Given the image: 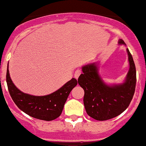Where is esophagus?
Masks as SVG:
<instances>
[{"label":"esophagus","mask_w":146,"mask_h":146,"mask_svg":"<svg viewBox=\"0 0 146 146\" xmlns=\"http://www.w3.org/2000/svg\"><path fill=\"white\" fill-rule=\"evenodd\" d=\"M81 74V70H80V69H78V70H76V71H75L74 77L76 78V79H78V78L79 77V76Z\"/></svg>","instance_id":"esophagus-1"}]
</instances>
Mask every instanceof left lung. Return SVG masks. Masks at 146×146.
<instances>
[{
    "instance_id": "1",
    "label": "left lung",
    "mask_w": 146,
    "mask_h": 146,
    "mask_svg": "<svg viewBox=\"0 0 146 146\" xmlns=\"http://www.w3.org/2000/svg\"><path fill=\"white\" fill-rule=\"evenodd\" d=\"M119 44L126 45L120 39ZM129 69L122 84L108 85L98 73L97 63L82 67L78 84L84 90V104L88 115L98 121H106L120 115L128 108L133 98L136 85V68L128 48Z\"/></svg>"
}]
</instances>
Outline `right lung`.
<instances>
[{"label":"right lung","mask_w":146,"mask_h":146,"mask_svg":"<svg viewBox=\"0 0 146 146\" xmlns=\"http://www.w3.org/2000/svg\"><path fill=\"white\" fill-rule=\"evenodd\" d=\"M6 82L9 94L21 111L35 119L52 121L61 115L68 95L78 81L73 78L52 94L45 96H33L22 92L16 87L9 75L8 64Z\"/></svg>","instance_id":"right-lung-1"}]
</instances>
